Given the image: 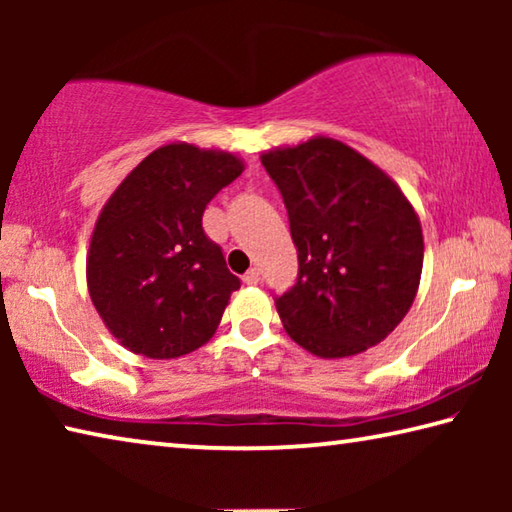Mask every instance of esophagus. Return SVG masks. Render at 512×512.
Returning <instances> with one entry per match:
<instances>
[{
	"label": "esophagus",
	"instance_id": "esophagus-1",
	"mask_svg": "<svg viewBox=\"0 0 512 512\" xmlns=\"http://www.w3.org/2000/svg\"><path fill=\"white\" fill-rule=\"evenodd\" d=\"M241 280H244V284H248V287H253V284L259 282V268L253 266L248 273H244V277H241Z\"/></svg>",
	"mask_w": 512,
	"mask_h": 512
}]
</instances>
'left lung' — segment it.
<instances>
[{
    "instance_id": "1",
    "label": "left lung",
    "mask_w": 512,
    "mask_h": 512,
    "mask_svg": "<svg viewBox=\"0 0 512 512\" xmlns=\"http://www.w3.org/2000/svg\"><path fill=\"white\" fill-rule=\"evenodd\" d=\"M289 212L298 282L275 298L287 334L323 359L366 352L409 314L420 287L418 214L352 146L311 137L262 153Z\"/></svg>"
}]
</instances>
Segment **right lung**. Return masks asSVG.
I'll return each mask as SVG.
<instances>
[{"instance_id":"right-lung-1","label":"right lung","mask_w":512,"mask_h":512,"mask_svg":"<svg viewBox=\"0 0 512 512\" xmlns=\"http://www.w3.org/2000/svg\"><path fill=\"white\" fill-rule=\"evenodd\" d=\"M241 171L228 151L171 142L103 205L85 275L94 309L124 348L178 359L214 336L241 282L203 232V212Z\"/></svg>"}]
</instances>
